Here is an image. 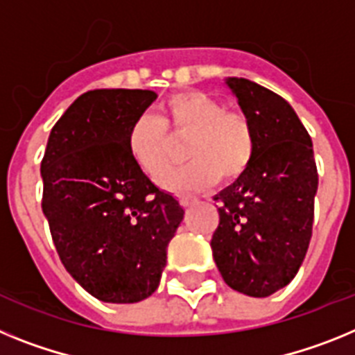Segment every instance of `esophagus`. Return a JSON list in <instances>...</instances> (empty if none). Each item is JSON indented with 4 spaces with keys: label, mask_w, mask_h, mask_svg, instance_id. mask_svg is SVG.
<instances>
[{
    "label": "esophagus",
    "mask_w": 355,
    "mask_h": 355,
    "mask_svg": "<svg viewBox=\"0 0 355 355\" xmlns=\"http://www.w3.org/2000/svg\"><path fill=\"white\" fill-rule=\"evenodd\" d=\"M196 203V198L195 196H182L180 198V205L182 207H191V205H195Z\"/></svg>",
    "instance_id": "1"
}]
</instances>
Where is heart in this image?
<instances>
[{
    "label": "heart",
    "mask_w": 355,
    "mask_h": 355,
    "mask_svg": "<svg viewBox=\"0 0 355 355\" xmlns=\"http://www.w3.org/2000/svg\"><path fill=\"white\" fill-rule=\"evenodd\" d=\"M190 137L188 164L167 174L173 164L174 141ZM175 140L173 141V139ZM255 132L250 119L230 112L202 91L175 92L160 105V116L143 114L128 132V152L153 182L166 174L162 186L175 193L207 189L218 178L236 180L255 157Z\"/></svg>",
    "instance_id": "obj_1"
}]
</instances>
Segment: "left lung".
<instances>
[{"instance_id":"obj_1","label":"left lung","mask_w":355,"mask_h":355,"mask_svg":"<svg viewBox=\"0 0 355 355\" xmlns=\"http://www.w3.org/2000/svg\"><path fill=\"white\" fill-rule=\"evenodd\" d=\"M225 84L257 144L250 168L214 196L212 257L230 288L264 298L295 279L309 248L318 189L313 141L282 96L246 78Z\"/></svg>"}]
</instances>
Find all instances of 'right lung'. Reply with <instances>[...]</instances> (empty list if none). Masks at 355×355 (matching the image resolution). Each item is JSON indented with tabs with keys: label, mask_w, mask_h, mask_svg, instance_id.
Instances as JSON below:
<instances>
[{
	"label": "right lung",
	"mask_w": 355,
	"mask_h": 355,
	"mask_svg": "<svg viewBox=\"0 0 355 355\" xmlns=\"http://www.w3.org/2000/svg\"><path fill=\"white\" fill-rule=\"evenodd\" d=\"M153 91L84 92L55 123L41 162L42 212L64 268L92 297L134 304L159 288L184 218L128 152Z\"/></svg>",
	"instance_id": "add662e5"
}]
</instances>
